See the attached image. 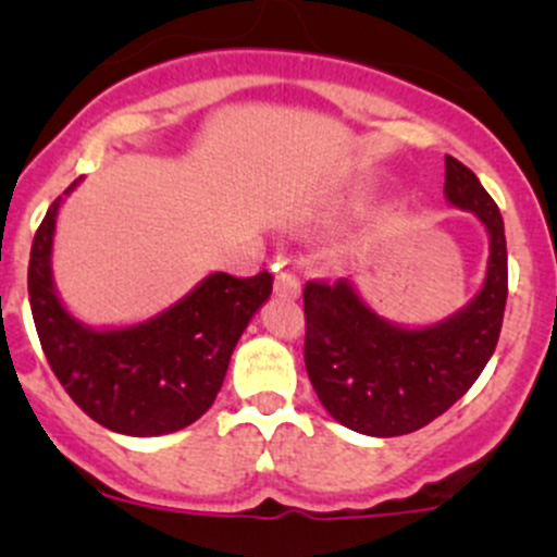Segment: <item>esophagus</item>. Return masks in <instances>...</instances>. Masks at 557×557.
<instances>
[{"label":"esophagus","mask_w":557,"mask_h":557,"mask_svg":"<svg viewBox=\"0 0 557 557\" xmlns=\"http://www.w3.org/2000/svg\"><path fill=\"white\" fill-rule=\"evenodd\" d=\"M274 294L285 296V299H296L301 294V280L294 272H277V277H274Z\"/></svg>","instance_id":"obj_1"}]
</instances>
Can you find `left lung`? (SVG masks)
Segmentation results:
<instances>
[{"instance_id": "1", "label": "left lung", "mask_w": 557, "mask_h": 557, "mask_svg": "<svg viewBox=\"0 0 557 557\" xmlns=\"http://www.w3.org/2000/svg\"><path fill=\"white\" fill-rule=\"evenodd\" d=\"M445 199L487 232V269L460 310L425 325L374 312L356 288L307 283L305 367L325 412L367 436H401L453 407L496 350L507 307L504 218L476 174L445 156Z\"/></svg>"}]
</instances>
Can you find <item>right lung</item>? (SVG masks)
<instances>
[{
  "mask_svg": "<svg viewBox=\"0 0 557 557\" xmlns=\"http://www.w3.org/2000/svg\"><path fill=\"white\" fill-rule=\"evenodd\" d=\"M50 205L29 258V305L50 369L72 401L104 429L164 436L196 423L215 401L239 336L272 294V274L210 272L166 310L123 325H88L66 310L53 280L59 210Z\"/></svg>",
  "mask_w": 557,
  "mask_h": 557,
  "instance_id": "right-lung-1",
  "label": "right lung"
}]
</instances>
